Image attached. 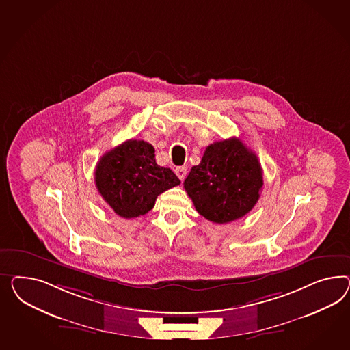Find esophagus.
Instances as JSON below:
<instances>
[{"label": "esophagus", "mask_w": 350, "mask_h": 350, "mask_svg": "<svg viewBox=\"0 0 350 350\" xmlns=\"http://www.w3.org/2000/svg\"><path fill=\"white\" fill-rule=\"evenodd\" d=\"M176 174H177V177L180 178V180H185V177H186V174H187V168L186 167H177L176 170Z\"/></svg>", "instance_id": "esophagus-1"}]
</instances>
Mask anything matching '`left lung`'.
<instances>
[{
    "label": "left lung",
    "instance_id": "1",
    "mask_svg": "<svg viewBox=\"0 0 350 350\" xmlns=\"http://www.w3.org/2000/svg\"><path fill=\"white\" fill-rule=\"evenodd\" d=\"M264 186L255 152L237 137L208 145L183 182L200 215L224 224L248 214Z\"/></svg>",
    "mask_w": 350,
    "mask_h": 350
}]
</instances>
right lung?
Here are the masks:
<instances>
[{
  "label": "right lung",
  "mask_w": 350,
  "mask_h": 350,
  "mask_svg": "<svg viewBox=\"0 0 350 350\" xmlns=\"http://www.w3.org/2000/svg\"><path fill=\"white\" fill-rule=\"evenodd\" d=\"M155 150L144 140H127L107 151L95 168V186L104 201L120 217L145 215L164 191L180 180L157 164Z\"/></svg>",
  "instance_id": "right-lung-1"
}]
</instances>
